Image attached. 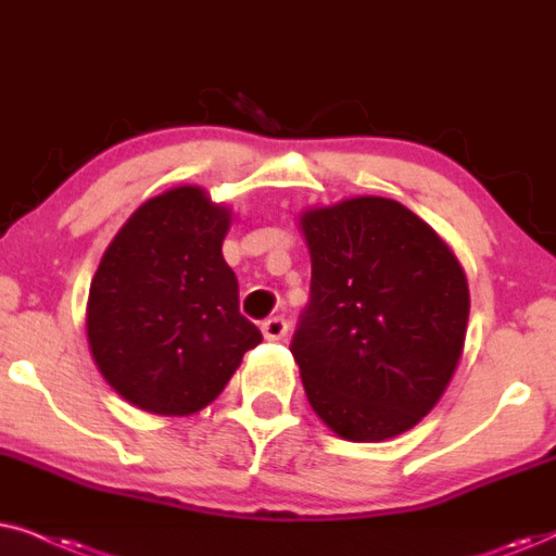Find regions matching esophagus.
<instances>
[{"label": "esophagus", "instance_id": "34e87169", "mask_svg": "<svg viewBox=\"0 0 556 556\" xmlns=\"http://www.w3.org/2000/svg\"><path fill=\"white\" fill-rule=\"evenodd\" d=\"M262 332L266 340H282L287 336V320L285 317H269L262 323Z\"/></svg>", "mask_w": 556, "mask_h": 556}]
</instances>
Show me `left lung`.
<instances>
[{
    "label": "left lung",
    "instance_id": "left-lung-1",
    "mask_svg": "<svg viewBox=\"0 0 556 556\" xmlns=\"http://www.w3.org/2000/svg\"><path fill=\"white\" fill-rule=\"evenodd\" d=\"M300 228L313 279L292 355L307 402L338 438H396L432 412L463 355V266L432 226L389 198L309 208Z\"/></svg>",
    "mask_w": 556,
    "mask_h": 556
}]
</instances>
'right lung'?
Returning <instances> with one entry per match:
<instances>
[{
	"label": "right lung",
	"instance_id": "add662e5",
	"mask_svg": "<svg viewBox=\"0 0 556 556\" xmlns=\"http://www.w3.org/2000/svg\"><path fill=\"white\" fill-rule=\"evenodd\" d=\"M228 228L226 205L180 185L139 205L103 251L88 290V348L109 387L139 409L201 412L262 343L220 251Z\"/></svg>",
	"mask_w": 556,
	"mask_h": 556
}]
</instances>
